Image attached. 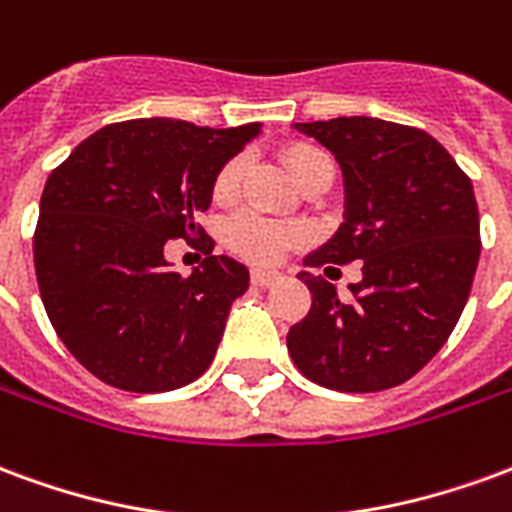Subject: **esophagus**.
<instances>
[{"instance_id": "obj_1", "label": "esophagus", "mask_w": 512, "mask_h": 512, "mask_svg": "<svg viewBox=\"0 0 512 512\" xmlns=\"http://www.w3.org/2000/svg\"><path fill=\"white\" fill-rule=\"evenodd\" d=\"M282 274L279 271H271V268H252V285L257 288H268V285H277Z\"/></svg>"}]
</instances>
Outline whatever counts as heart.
I'll use <instances>...</instances> for the list:
<instances>
[{
    "label": "heart",
    "mask_w": 512,
    "mask_h": 512,
    "mask_svg": "<svg viewBox=\"0 0 512 512\" xmlns=\"http://www.w3.org/2000/svg\"><path fill=\"white\" fill-rule=\"evenodd\" d=\"M285 164H288L290 175L296 183L304 178H310L312 172L318 169H334L332 158L323 153L321 147L312 145H293L285 150ZM246 161L241 156L230 158L219 175L213 180V197L219 202H230L241 189L244 180ZM227 246L238 252L246 260L255 263H277L279 257L288 252L290 246L299 241V230H293L288 224H279L266 216L257 213H238L235 219H230L227 230H224Z\"/></svg>",
    "instance_id": "obj_1"
}]
</instances>
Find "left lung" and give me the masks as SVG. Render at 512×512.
I'll use <instances>...</instances> for the list:
<instances>
[{
    "label": "left lung",
    "instance_id": "left-lung-1",
    "mask_svg": "<svg viewBox=\"0 0 512 512\" xmlns=\"http://www.w3.org/2000/svg\"><path fill=\"white\" fill-rule=\"evenodd\" d=\"M343 169L337 233L304 257L307 318L288 351L304 376L337 392H378L428 365L461 318L480 260L472 180L425 131L378 117L293 123ZM363 260L351 300L312 267Z\"/></svg>",
    "mask_w": 512,
    "mask_h": 512
}]
</instances>
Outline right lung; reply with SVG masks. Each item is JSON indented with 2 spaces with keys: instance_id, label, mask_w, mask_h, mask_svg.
I'll return each mask as SVG.
<instances>
[{
  "instance_id": "obj_1",
  "label": "right lung",
  "mask_w": 512,
  "mask_h": 512,
  "mask_svg": "<svg viewBox=\"0 0 512 512\" xmlns=\"http://www.w3.org/2000/svg\"><path fill=\"white\" fill-rule=\"evenodd\" d=\"M260 123L205 128L142 117L95 131L46 180L35 230L43 307L65 348L104 384L169 392L200 378L249 271L213 255L189 277L169 266V238L202 227L219 169Z\"/></svg>"
}]
</instances>
